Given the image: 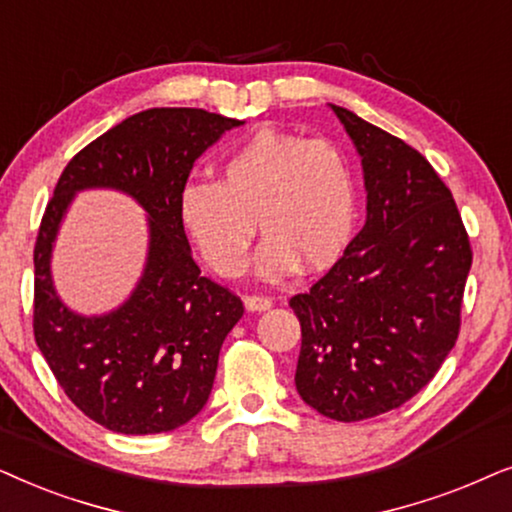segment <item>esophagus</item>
<instances>
[{
	"instance_id": "obj_1",
	"label": "esophagus",
	"mask_w": 512,
	"mask_h": 512,
	"mask_svg": "<svg viewBox=\"0 0 512 512\" xmlns=\"http://www.w3.org/2000/svg\"><path fill=\"white\" fill-rule=\"evenodd\" d=\"M274 306V302H271V297H264V295H250L245 297V309L248 311H267Z\"/></svg>"
}]
</instances>
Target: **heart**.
I'll return each instance as SVG.
<instances>
[{
  "mask_svg": "<svg viewBox=\"0 0 512 512\" xmlns=\"http://www.w3.org/2000/svg\"><path fill=\"white\" fill-rule=\"evenodd\" d=\"M177 217L208 267L245 274L255 222L264 243L257 271L269 281L299 264L320 271L349 248L358 217V175L337 142L262 128L231 149L217 182H189Z\"/></svg>",
  "mask_w": 512,
  "mask_h": 512,
  "instance_id": "heart-1",
  "label": "heart"
}]
</instances>
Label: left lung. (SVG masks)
Instances as JSON below:
<instances>
[{
	"mask_svg": "<svg viewBox=\"0 0 512 512\" xmlns=\"http://www.w3.org/2000/svg\"><path fill=\"white\" fill-rule=\"evenodd\" d=\"M363 161L367 220L309 292L295 386L335 421H363L414 398L454 349L473 250L431 163L395 135L330 105Z\"/></svg>",
	"mask_w": 512,
	"mask_h": 512,
	"instance_id": "1",
	"label": "left lung"
}]
</instances>
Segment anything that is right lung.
<instances>
[{
	"mask_svg": "<svg viewBox=\"0 0 512 512\" xmlns=\"http://www.w3.org/2000/svg\"><path fill=\"white\" fill-rule=\"evenodd\" d=\"M243 121L154 107L102 133L67 163L34 245V339L67 398L124 435L168 433L203 410L224 337L243 316L234 292L201 276L177 217L194 161ZM84 188H117L148 213L150 245L132 297L102 317L74 314L52 288L59 224Z\"/></svg>",
	"mask_w": 512,
	"mask_h": 512,
	"instance_id": "1",
	"label": "right lung"
}]
</instances>
